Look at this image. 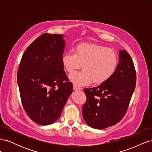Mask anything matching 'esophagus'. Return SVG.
<instances>
[{
    "label": "esophagus",
    "mask_w": 152,
    "mask_h": 152,
    "mask_svg": "<svg viewBox=\"0 0 152 152\" xmlns=\"http://www.w3.org/2000/svg\"><path fill=\"white\" fill-rule=\"evenodd\" d=\"M73 90L74 91H82V88L81 87H79L76 86H73Z\"/></svg>",
    "instance_id": "34e87169"
}]
</instances>
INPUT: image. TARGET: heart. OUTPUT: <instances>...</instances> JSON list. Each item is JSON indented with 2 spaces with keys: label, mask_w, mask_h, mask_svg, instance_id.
Here are the masks:
<instances>
[{
  "label": "heart",
  "mask_w": 152,
  "mask_h": 152,
  "mask_svg": "<svg viewBox=\"0 0 152 152\" xmlns=\"http://www.w3.org/2000/svg\"><path fill=\"white\" fill-rule=\"evenodd\" d=\"M62 65L68 73H72L82 66L83 70L71 73L69 79L77 86H86L93 81L100 84L113 75L117 66L118 57L113 50L96 44H80L74 53L64 54Z\"/></svg>",
  "instance_id": "heart-1"
}]
</instances>
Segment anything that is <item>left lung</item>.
I'll use <instances>...</instances> for the list:
<instances>
[{
	"label": "left lung",
	"instance_id": "1",
	"mask_svg": "<svg viewBox=\"0 0 152 152\" xmlns=\"http://www.w3.org/2000/svg\"><path fill=\"white\" fill-rule=\"evenodd\" d=\"M136 82V71L130 55L126 50H120L118 63L111 78L97 87L84 91L87 102L82 111L87 125L102 129L121 121L134 93Z\"/></svg>",
	"mask_w": 152,
	"mask_h": 152
}]
</instances>
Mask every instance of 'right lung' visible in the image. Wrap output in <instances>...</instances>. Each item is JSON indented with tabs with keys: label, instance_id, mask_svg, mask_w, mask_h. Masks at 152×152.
Segmentation results:
<instances>
[{
	"label": "right lung",
	"instance_id": "1",
	"mask_svg": "<svg viewBox=\"0 0 152 152\" xmlns=\"http://www.w3.org/2000/svg\"><path fill=\"white\" fill-rule=\"evenodd\" d=\"M64 35L44 34L27 48L18 70L22 105L32 121L49 125L60 117L73 85L63 70Z\"/></svg>",
	"mask_w": 152,
	"mask_h": 152
}]
</instances>
